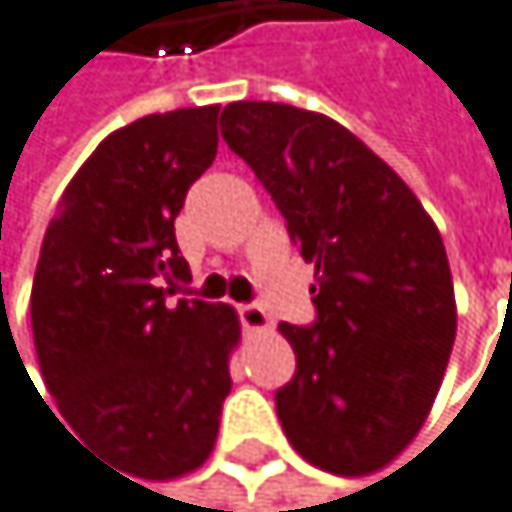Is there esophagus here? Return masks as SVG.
<instances>
[{"instance_id": "obj_1", "label": "esophagus", "mask_w": 512, "mask_h": 512, "mask_svg": "<svg viewBox=\"0 0 512 512\" xmlns=\"http://www.w3.org/2000/svg\"><path fill=\"white\" fill-rule=\"evenodd\" d=\"M237 318H241V324L247 330H268V315L262 306H256V302H244V306H237Z\"/></svg>"}]
</instances>
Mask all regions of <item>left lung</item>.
I'll use <instances>...</instances> for the list:
<instances>
[{
  "instance_id": "left-lung-1",
  "label": "left lung",
  "mask_w": 512,
  "mask_h": 512,
  "mask_svg": "<svg viewBox=\"0 0 512 512\" xmlns=\"http://www.w3.org/2000/svg\"><path fill=\"white\" fill-rule=\"evenodd\" d=\"M219 123L315 265V324L278 327L296 352V374L275 395L284 436L327 473H377L420 433L451 358L457 306L442 234L337 120L234 101Z\"/></svg>"
}]
</instances>
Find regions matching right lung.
I'll return each instance as SVG.
<instances>
[{"label":"right lung","instance_id":"right-lung-1","mask_svg":"<svg viewBox=\"0 0 512 512\" xmlns=\"http://www.w3.org/2000/svg\"><path fill=\"white\" fill-rule=\"evenodd\" d=\"M216 123L210 104L110 132L64 188L39 250L30 318L42 380L73 433L138 479L197 470L231 392L237 312L175 299L191 281L175 216L216 160Z\"/></svg>","mask_w":512,"mask_h":512}]
</instances>
